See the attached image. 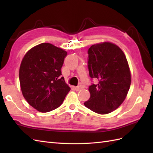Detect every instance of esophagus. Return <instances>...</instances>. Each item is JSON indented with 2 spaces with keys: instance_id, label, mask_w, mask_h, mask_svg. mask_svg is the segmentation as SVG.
<instances>
[{
  "instance_id": "34e87169",
  "label": "esophagus",
  "mask_w": 153,
  "mask_h": 153,
  "mask_svg": "<svg viewBox=\"0 0 153 153\" xmlns=\"http://www.w3.org/2000/svg\"><path fill=\"white\" fill-rule=\"evenodd\" d=\"M83 88V87H82V86H78V87H75V90L76 91H79V90H81V89H82Z\"/></svg>"
}]
</instances>
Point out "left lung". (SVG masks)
<instances>
[{
	"label": "left lung",
	"instance_id": "obj_1",
	"mask_svg": "<svg viewBox=\"0 0 153 153\" xmlns=\"http://www.w3.org/2000/svg\"><path fill=\"white\" fill-rule=\"evenodd\" d=\"M88 54L89 76L99 82L89 86L90 98L84 105L96 113L106 114L124 101L131 85L130 69L122 50L110 42L92 45Z\"/></svg>",
	"mask_w": 153,
	"mask_h": 153
}]
</instances>
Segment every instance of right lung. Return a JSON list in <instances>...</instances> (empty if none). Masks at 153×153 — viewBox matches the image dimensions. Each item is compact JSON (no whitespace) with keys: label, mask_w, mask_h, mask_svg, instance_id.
I'll list each match as a JSON object with an SVG mask.
<instances>
[{"label":"right lung","mask_w":153,"mask_h":153,"mask_svg":"<svg viewBox=\"0 0 153 153\" xmlns=\"http://www.w3.org/2000/svg\"><path fill=\"white\" fill-rule=\"evenodd\" d=\"M67 52L48 43L29 50L19 70L21 91L29 105L41 112L59 107L70 87L60 77Z\"/></svg>","instance_id":"right-lung-1"}]
</instances>
